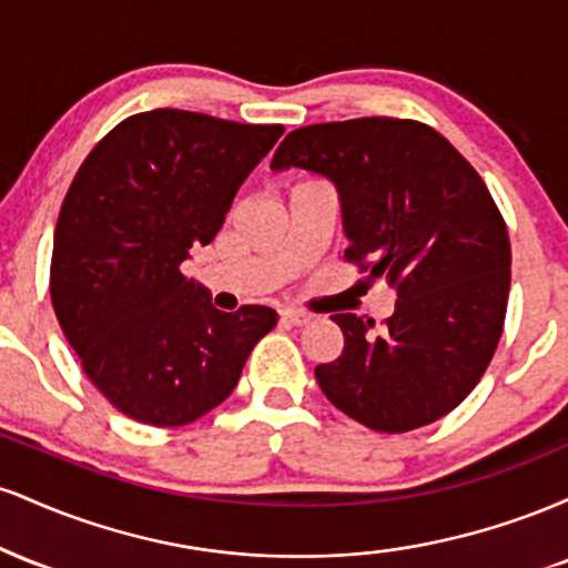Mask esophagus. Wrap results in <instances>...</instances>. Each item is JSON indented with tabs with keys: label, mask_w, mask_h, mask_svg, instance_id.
<instances>
[{
	"label": "esophagus",
	"mask_w": 568,
	"mask_h": 568,
	"mask_svg": "<svg viewBox=\"0 0 568 568\" xmlns=\"http://www.w3.org/2000/svg\"><path fill=\"white\" fill-rule=\"evenodd\" d=\"M280 321L288 325H306L312 321V315H306V312H298V310H283L280 312Z\"/></svg>",
	"instance_id": "esophagus-1"
}]
</instances>
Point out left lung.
<instances>
[{
	"label": "left lung",
	"instance_id": "obj_1",
	"mask_svg": "<svg viewBox=\"0 0 568 568\" xmlns=\"http://www.w3.org/2000/svg\"><path fill=\"white\" fill-rule=\"evenodd\" d=\"M285 168L334 181L344 258L397 291L376 334L374 321L331 317L344 349L317 384L376 433L433 425L473 393L505 325L510 237L484 179L438 130L395 116L293 130L272 158Z\"/></svg>",
	"mask_w": 568,
	"mask_h": 568
}]
</instances>
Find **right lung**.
I'll use <instances>...</instances> for the list:
<instances>
[{
  "label": "right lung",
  "instance_id": "right-lung-1",
  "mask_svg": "<svg viewBox=\"0 0 568 568\" xmlns=\"http://www.w3.org/2000/svg\"><path fill=\"white\" fill-rule=\"evenodd\" d=\"M283 125L154 109L122 120L71 181L55 224L50 296L82 371L116 410L181 427L237 387L270 306L221 312L181 272L216 237Z\"/></svg>",
  "mask_w": 568,
  "mask_h": 568
}]
</instances>
